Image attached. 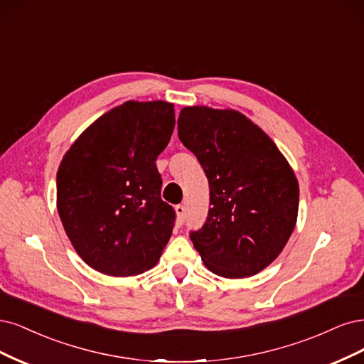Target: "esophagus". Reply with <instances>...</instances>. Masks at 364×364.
I'll list each match as a JSON object with an SVG mask.
<instances>
[{
  "instance_id": "1",
  "label": "esophagus",
  "mask_w": 364,
  "mask_h": 364,
  "mask_svg": "<svg viewBox=\"0 0 364 364\" xmlns=\"http://www.w3.org/2000/svg\"><path fill=\"white\" fill-rule=\"evenodd\" d=\"M175 212H177L178 220H180V224H181V222H184V218H186V207L183 204H180V205L175 207Z\"/></svg>"
}]
</instances>
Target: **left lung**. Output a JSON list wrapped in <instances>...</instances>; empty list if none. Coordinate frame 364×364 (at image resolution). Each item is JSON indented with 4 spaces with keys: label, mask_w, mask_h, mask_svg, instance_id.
<instances>
[{
    "label": "left lung",
    "mask_w": 364,
    "mask_h": 364,
    "mask_svg": "<svg viewBox=\"0 0 364 364\" xmlns=\"http://www.w3.org/2000/svg\"><path fill=\"white\" fill-rule=\"evenodd\" d=\"M178 137L207 175L210 208L191 239L208 271L224 278L259 274L296 225L299 186L274 140L237 110L193 105Z\"/></svg>",
    "instance_id": "1"
}]
</instances>
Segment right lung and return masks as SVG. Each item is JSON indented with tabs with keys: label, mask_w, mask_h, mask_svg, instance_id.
<instances>
[{
	"label": "right lung",
	"mask_w": 364,
	"mask_h": 364,
	"mask_svg": "<svg viewBox=\"0 0 364 364\" xmlns=\"http://www.w3.org/2000/svg\"><path fill=\"white\" fill-rule=\"evenodd\" d=\"M175 127L173 104L127 101L90 124L57 171V210L77 254L112 277L156 266L173 228L156 166Z\"/></svg>",
	"instance_id": "obj_1"
}]
</instances>
